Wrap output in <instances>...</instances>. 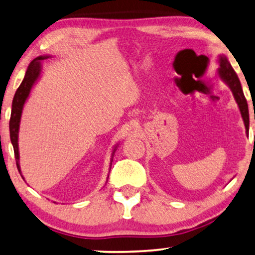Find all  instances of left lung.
<instances>
[{
	"label": "left lung",
	"mask_w": 255,
	"mask_h": 255,
	"mask_svg": "<svg viewBox=\"0 0 255 255\" xmlns=\"http://www.w3.org/2000/svg\"><path fill=\"white\" fill-rule=\"evenodd\" d=\"M218 60H219V68H218L219 78L221 79L228 87H229L231 93H233L235 101H236V103L239 108V111H241L243 121H244L246 134H249V129H250L249 106H248V102H246V98L244 96V93H243L241 81H239L236 72L234 71L233 66H231V64L229 63V60H228V58L225 55H220Z\"/></svg>",
	"instance_id": "left-lung-1"
}]
</instances>
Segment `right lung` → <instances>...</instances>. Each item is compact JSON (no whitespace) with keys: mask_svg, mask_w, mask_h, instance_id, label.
<instances>
[{"mask_svg":"<svg viewBox=\"0 0 255 255\" xmlns=\"http://www.w3.org/2000/svg\"><path fill=\"white\" fill-rule=\"evenodd\" d=\"M50 57L51 56L49 55L39 56L30 62V64L27 67V71H26L24 80H22V82L20 83V86H19V88L17 89L16 94H14V97L12 101V109H11V118H10V124H9L10 139L13 146L17 168L22 178H24V176H22L20 164H19V146H18V135H19V127H20L22 109H24L26 101H27V98L29 97L30 90H32L34 85L37 82V80L41 78V73H42V64H41V62L44 59L50 58ZM118 146H119V144H117V145H115V147H113V151L111 154V161H110V169H111V166H112L113 154H115V152L117 151Z\"/></svg>","mask_w":255,"mask_h":255,"instance_id":"right-lung-1","label":"right lung"}]
</instances>
